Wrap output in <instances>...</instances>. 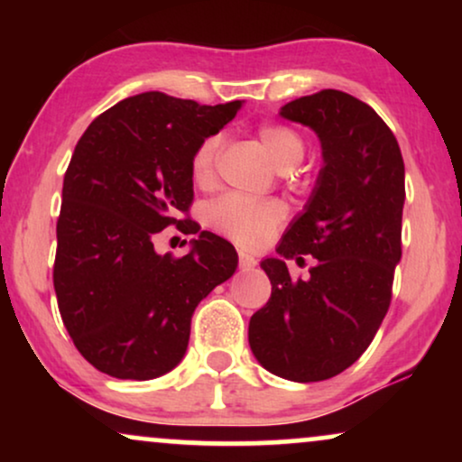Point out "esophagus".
Instances as JSON below:
<instances>
[{
    "mask_svg": "<svg viewBox=\"0 0 462 462\" xmlns=\"http://www.w3.org/2000/svg\"><path fill=\"white\" fill-rule=\"evenodd\" d=\"M252 267H256V258L250 256V254H244V252H239V269L248 271Z\"/></svg>",
    "mask_w": 462,
    "mask_h": 462,
    "instance_id": "34e87169",
    "label": "esophagus"
}]
</instances>
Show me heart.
<instances>
[{
    "mask_svg": "<svg viewBox=\"0 0 462 462\" xmlns=\"http://www.w3.org/2000/svg\"><path fill=\"white\" fill-rule=\"evenodd\" d=\"M263 147L280 170H290L305 155V138L286 124L267 122L256 130ZM220 136L210 134L193 149L189 170L195 185L210 187L217 176ZM286 218V206L277 199H252L237 193H226L214 199L206 210V223L220 236L242 248H258Z\"/></svg>",
    "mask_w": 462,
    "mask_h": 462,
    "instance_id": "1",
    "label": "heart"
}]
</instances>
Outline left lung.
I'll return each mask as SVG.
<instances>
[{
  "label": "left lung",
  "mask_w": 462,
  "mask_h": 462,
  "mask_svg": "<svg viewBox=\"0 0 462 462\" xmlns=\"http://www.w3.org/2000/svg\"><path fill=\"white\" fill-rule=\"evenodd\" d=\"M282 117L318 132L326 163L307 210L277 245L282 258L261 263L271 296L250 318L248 340L269 372L318 383L357 362L389 311L402 258L403 160L389 125L351 94L300 97ZM302 254L319 264L294 281L282 258Z\"/></svg>",
  "instance_id": "1"
}]
</instances>
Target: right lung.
<instances>
[{"mask_svg": "<svg viewBox=\"0 0 462 462\" xmlns=\"http://www.w3.org/2000/svg\"><path fill=\"white\" fill-rule=\"evenodd\" d=\"M242 103L199 105L136 94L94 119L75 144L56 223L54 290L69 337L94 368L149 381L180 362L195 307L236 273L237 252L201 231L185 256L157 254L166 226L189 218V162Z\"/></svg>", "mask_w": 462, "mask_h": 462, "instance_id": "obj_1", "label": "right lung"}]
</instances>
